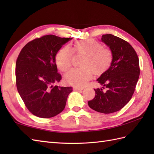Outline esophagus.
I'll use <instances>...</instances> for the list:
<instances>
[{"instance_id": "obj_1", "label": "esophagus", "mask_w": 154, "mask_h": 154, "mask_svg": "<svg viewBox=\"0 0 154 154\" xmlns=\"http://www.w3.org/2000/svg\"><path fill=\"white\" fill-rule=\"evenodd\" d=\"M73 90L74 91H81V90H83V89L82 88H79V87H73Z\"/></svg>"}]
</instances>
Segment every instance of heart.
Returning <instances> with one entry per match:
<instances>
[{
    "label": "heart",
    "mask_w": 154,
    "mask_h": 154,
    "mask_svg": "<svg viewBox=\"0 0 154 154\" xmlns=\"http://www.w3.org/2000/svg\"><path fill=\"white\" fill-rule=\"evenodd\" d=\"M73 54L81 56L80 67L72 69L65 75L64 80L67 84L83 87L91 79L93 75L100 77L109 69L113 60V54L110 48L104 47L97 40H78L71 49L64 47L55 55V63L62 72L69 69Z\"/></svg>",
    "instance_id": "1"
}]
</instances>
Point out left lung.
<instances>
[{"label":"left lung","instance_id":"obj_1","mask_svg":"<svg viewBox=\"0 0 154 154\" xmlns=\"http://www.w3.org/2000/svg\"><path fill=\"white\" fill-rule=\"evenodd\" d=\"M101 40L112 50L113 60L106 73L97 79L106 91L94 89L95 97L88 104L97 112L109 114L122 109L131 99L140 75L139 59L132 45L120 38L105 34Z\"/></svg>","mask_w":154,"mask_h":154}]
</instances>
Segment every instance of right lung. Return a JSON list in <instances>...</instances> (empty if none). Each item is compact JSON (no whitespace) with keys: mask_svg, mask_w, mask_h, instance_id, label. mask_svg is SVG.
Returning <instances> with one entry per match:
<instances>
[{"mask_svg":"<svg viewBox=\"0 0 154 154\" xmlns=\"http://www.w3.org/2000/svg\"><path fill=\"white\" fill-rule=\"evenodd\" d=\"M72 38L45 35L29 42L16 63V83L26 107L40 118L57 115L65 109L71 87H59L61 80L55 55Z\"/></svg>","mask_w":154,"mask_h":154,"instance_id":"add662e5","label":"right lung"}]
</instances>
